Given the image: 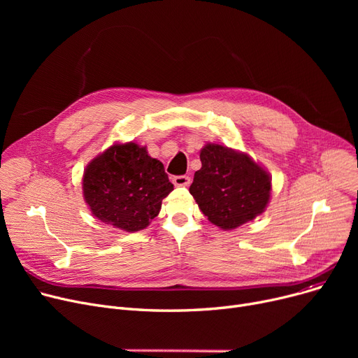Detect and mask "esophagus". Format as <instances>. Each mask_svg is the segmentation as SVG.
I'll use <instances>...</instances> for the list:
<instances>
[{
  "instance_id": "1",
  "label": "esophagus",
  "mask_w": 358,
  "mask_h": 358,
  "mask_svg": "<svg viewBox=\"0 0 358 358\" xmlns=\"http://www.w3.org/2000/svg\"><path fill=\"white\" fill-rule=\"evenodd\" d=\"M173 182L177 185V187H189L190 182H192V178L189 176H176L173 178Z\"/></svg>"
}]
</instances>
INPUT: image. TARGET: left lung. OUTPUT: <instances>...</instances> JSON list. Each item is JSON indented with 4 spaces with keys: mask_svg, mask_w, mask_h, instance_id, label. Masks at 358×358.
Masks as SVG:
<instances>
[{
    "mask_svg": "<svg viewBox=\"0 0 358 358\" xmlns=\"http://www.w3.org/2000/svg\"><path fill=\"white\" fill-rule=\"evenodd\" d=\"M190 193L204 216L222 229H235L266 210L271 178L247 154L208 143Z\"/></svg>",
    "mask_w": 358,
    "mask_h": 358,
    "instance_id": "left-lung-1",
    "label": "left lung"
}]
</instances>
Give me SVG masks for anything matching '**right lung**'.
<instances>
[{"mask_svg":"<svg viewBox=\"0 0 358 358\" xmlns=\"http://www.w3.org/2000/svg\"><path fill=\"white\" fill-rule=\"evenodd\" d=\"M173 190L162 162L134 142L106 149L87 165L83 178L92 215L126 232L145 229Z\"/></svg>","mask_w":358,"mask_h":358,"instance_id":"add662e5","label":"right lung"}]
</instances>
